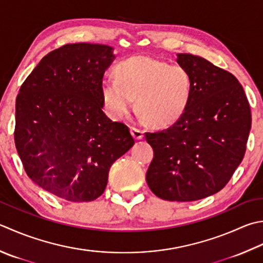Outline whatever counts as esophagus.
Segmentation results:
<instances>
[{
	"label": "esophagus",
	"instance_id": "obj_1",
	"mask_svg": "<svg viewBox=\"0 0 263 263\" xmlns=\"http://www.w3.org/2000/svg\"><path fill=\"white\" fill-rule=\"evenodd\" d=\"M131 135L133 136V138L136 139V140H140V139L143 138V131L140 130V128L132 126L131 127Z\"/></svg>",
	"mask_w": 263,
	"mask_h": 263
}]
</instances>
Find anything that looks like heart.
Instances as JSON below:
<instances>
[{"label":"heart","instance_id":"heart-1","mask_svg":"<svg viewBox=\"0 0 263 263\" xmlns=\"http://www.w3.org/2000/svg\"><path fill=\"white\" fill-rule=\"evenodd\" d=\"M115 75L101 82L102 101L115 120L131 111L135 98L142 116L156 126L172 124L186 110L192 79L182 66L139 55L118 64Z\"/></svg>","mask_w":263,"mask_h":263}]
</instances>
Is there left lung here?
<instances>
[{
  "instance_id": "obj_1",
  "label": "left lung",
  "mask_w": 263,
  "mask_h": 263,
  "mask_svg": "<svg viewBox=\"0 0 263 263\" xmlns=\"http://www.w3.org/2000/svg\"><path fill=\"white\" fill-rule=\"evenodd\" d=\"M192 79L186 110L167 128L146 132L154 158L146 180L157 197L193 202L220 192L243 161L251 109L236 77L206 59L178 54Z\"/></svg>"
}]
</instances>
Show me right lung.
<instances>
[{
    "mask_svg": "<svg viewBox=\"0 0 263 263\" xmlns=\"http://www.w3.org/2000/svg\"><path fill=\"white\" fill-rule=\"evenodd\" d=\"M104 44H66L44 55L15 99L14 143L27 176L70 202L105 192L111 164L135 145L102 111L101 82L115 57Z\"/></svg>",
    "mask_w": 263,
    "mask_h": 263,
    "instance_id": "obj_1",
    "label": "right lung"
}]
</instances>
